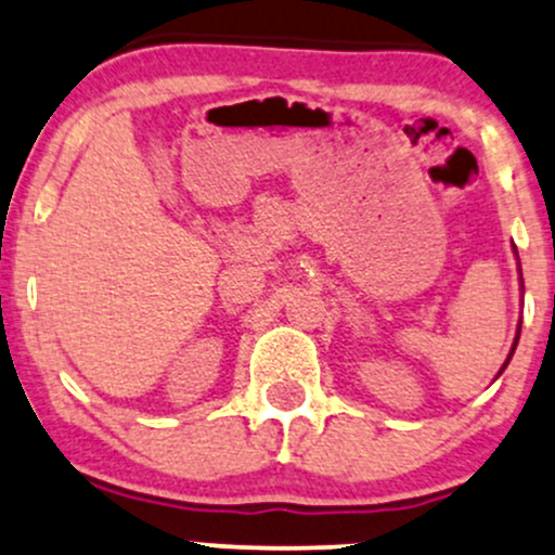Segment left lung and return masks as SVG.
<instances>
[{
	"label": "left lung",
	"mask_w": 555,
	"mask_h": 555,
	"mask_svg": "<svg viewBox=\"0 0 555 555\" xmlns=\"http://www.w3.org/2000/svg\"><path fill=\"white\" fill-rule=\"evenodd\" d=\"M514 350H516V343H514ZM511 356H514V352H511ZM511 356H508V361H511Z\"/></svg>",
	"instance_id": "left-lung-1"
}]
</instances>
